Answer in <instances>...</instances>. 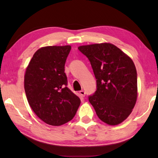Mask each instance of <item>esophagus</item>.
I'll list each match as a JSON object with an SVG mask.
<instances>
[{
  "mask_svg": "<svg viewBox=\"0 0 158 158\" xmlns=\"http://www.w3.org/2000/svg\"><path fill=\"white\" fill-rule=\"evenodd\" d=\"M79 94H80L81 97H85V90H80V91H79Z\"/></svg>",
  "mask_w": 158,
  "mask_h": 158,
  "instance_id": "esophagus-1",
  "label": "esophagus"
}]
</instances>
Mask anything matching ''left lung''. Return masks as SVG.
I'll use <instances>...</instances> for the list:
<instances>
[{"label":"left lung","mask_w":158,"mask_h":158,"mask_svg":"<svg viewBox=\"0 0 158 158\" xmlns=\"http://www.w3.org/2000/svg\"><path fill=\"white\" fill-rule=\"evenodd\" d=\"M89 59L97 89L89 102L102 122L116 126L128 118L137 98V70L133 61L110 43L78 48Z\"/></svg>","instance_id":"obj_1"}]
</instances>
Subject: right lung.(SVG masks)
<instances>
[{
    "instance_id": "obj_1",
    "label": "right lung",
    "mask_w": 158,
    "mask_h": 158,
    "mask_svg": "<svg viewBox=\"0 0 158 158\" xmlns=\"http://www.w3.org/2000/svg\"><path fill=\"white\" fill-rule=\"evenodd\" d=\"M71 46L43 47L27 67L24 90L29 104L47 124L59 126L73 118L80 99L67 87L64 64Z\"/></svg>"
}]
</instances>
